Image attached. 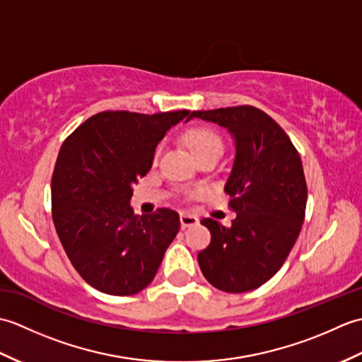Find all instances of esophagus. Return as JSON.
Returning a JSON list of instances; mask_svg holds the SVG:
<instances>
[{
    "label": "esophagus",
    "instance_id": "34e87169",
    "mask_svg": "<svg viewBox=\"0 0 362 362\" xmlns=\"http://www.w3.org/2000/svg\"><path fill=\"white\" fill-rule=\"evenodd\" d=\"M197 218L193 216V214H180V226L182 228H188V227H193L197 224Z\"/></svg>",
    "mask_w": 362,
    "mask_h": 362
}]
</instances>
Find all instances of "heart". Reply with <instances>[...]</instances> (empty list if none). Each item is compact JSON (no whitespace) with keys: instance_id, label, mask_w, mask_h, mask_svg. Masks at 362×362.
Instances as JSON below:
<instances>
[{"instance_id":"heart-1","label":"heart","mask_w":362,"mask_h":362,"mask_svg":"<svg viewBox=\"0 0 362 362\" xmlns=\"http://www.w3.org/2000/svg\"><path fill=\"white\" fill-rule=\"evenodd\" d=\"M182 141L193 153V157L201 163L206 158L216 160L222 152V138L216 130L206 126H191L182 132ZM160 156V148L153 151L152 160L157 161ZM196 194H191V197Z\"/></svg>"}]
</instances>
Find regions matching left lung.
<instances>
[{
  "label": "left lung",
  "instance_id": "1",
  "mask_svg": "<svg viewBox=\"0 0 362 362\" xmlns=\"http://www.w3.org/2000/svg\"><path fill=\"white\" fill-rule=\"evenodd\" d=\"M227 127L236 156L226 183L232 227L205 218L210 245L199 252L204 276L224 292L259 288L280 271L294 247L305 219L308 188L302 160L276 122L252 105L191 112Z\"/></svg>",
  "mask_w": 362,
  "mask_h": 362
}]
</instances>
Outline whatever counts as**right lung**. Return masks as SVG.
<instances>
[{
    "label": "right lung",
    "mask_w": 362,
    "mask_h": 362,
    "mask_svg": "<svg viewBox=\"0 0 362 362\" xmlns=\"http://www.w3.org/2000/svg\"><path fill=\"white\" fill-rule=\"evenodd\" d=\"M188 113L101 112L65 138L51 179L52 221L66 257L95 289L140 292L179 233L175 211L136 216L129 202L158 141Z\"/></svg>",
    "instance_id": "right-lung-1"
}]
</instances>
